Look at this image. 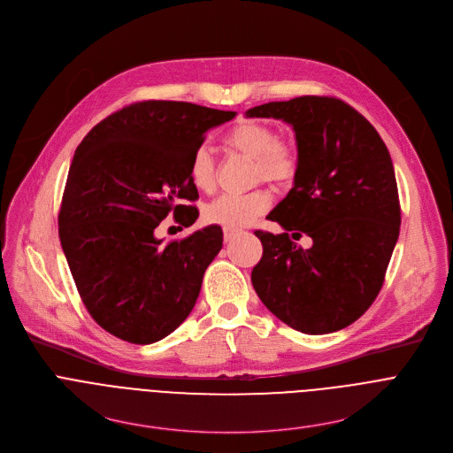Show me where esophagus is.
Segmentation results:
<instances>
[{"instance_id":"1","label":"esophagus","mask_w":453,"mask_h":453,"mask_svg":"<svg viewBox=\"0 0 453 453\" xmlns=\"http://www.w3.org/2000/svg\"><path fill=\"white\" fill-rule=\"evenodd\" d=\"M238 233H240L238 229H224V242H226V243L231 242Z\"/></svg>"}]
</instances>
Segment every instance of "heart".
Returning a JSON list of instances; mask_svg holds the SVG:
<instances>
[{
	"instance_id": "heart-1",
	"label": "heart",
	"mask_w": 453,
	"mask_h": 453,
	"mask_svg": "<svg viewBox=\"0 0 453 453\" xmlns=\"http://www.w3.org/2000/svg\"><path fill=\"white\" fill-rule=\"evenodd\" d=\"M226 145L254 159V180L287 184L297 173V152L294 147L281 142L278 133L267 123L245 121L236 125L226 136ZM188 177L193 188L203 193H211L215 189V163L208 147H199L191 154ZM271 201V193L267 189H254L245 196H222L204 208L203 217L211 226L240 229L264 215L269 210Z\"/></svg>"
}]
</instances>
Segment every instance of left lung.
<instances>
[{
	"instance_id": "1",
	"label": "left lung",
	"mask_w": 453,
	"mask_h": 453,
	"mask_svg": "<svg viewBox=\"0 0 453 453\" xmlns=\"http://www.w3.org/2000/svg\"><path fill=\"white\" fill-rule=\"evenodd\" d=\"M245 116L292 125L299 159L294 188L267 217L285 233H254L264 256L252 287L290 328L339 332L376 299L398 242L402 210L389 150L358 111L334 96L269 102ZM288 230L296 239L310 235L312 247L292 242Z\"/></svg>"
}]
</instances>
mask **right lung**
Segmentation results:
<instances>
[{
  "label": "right lung",
  "mask_w": 453,
  "mask_h": 453,
  "mask_svg": "<svg viewBox=\"0 0 453 453\" xmlns=\"http://www.w3.org/2000/svg\"><path fill=\"white\" fill-rule=\"evenodd\" d=\"M236 116L188 102L145 100L95 125L77 147L58 238L89 315L111 335L152 344L196 306L203 278L222 249L208 226L163 243L156 227L173 213L188 227L199 199L188 177L191 154L210 128Z\"/></svg>",
  "instance_id": "right-lung-1"
}]
</instances>
